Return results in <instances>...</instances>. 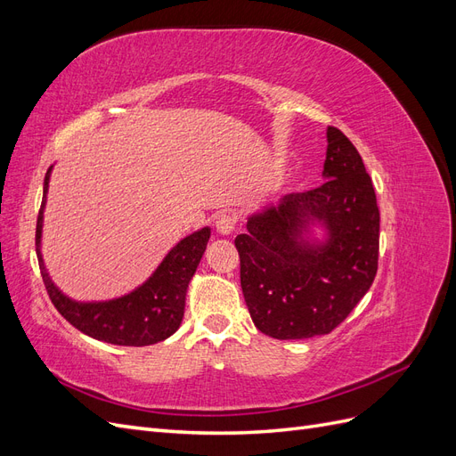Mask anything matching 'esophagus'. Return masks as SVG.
Instances as JSON below:
<instances>
[{
  "label": "esophagus",
  "instance_id": "34e87169",
  "mask_svg": "<svg viewBox=\"0 0 456 456\" xmlns=\"http://www.w3.org/2000/svg\"><path fill=\"white\" fill-rule=\"evenodd\" d=\"M236 223L238 220L232 213H220L215 220V228L218 233H223V236H230L233 228H236Z\"/></svg>",
  "mask_w": 456,
  "mask_h": 456
}]
</instances>
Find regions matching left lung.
I'll use <instances>...</instances> for the list:
<instances>
[{
  "label": "left lung",
  "mask_w": 456,
  "mask_h": 456,
  "mask_svg": "<svg viewBox=\"0 0 456 456\" xmlns=\"http://www.w3.org/2000/svg\"><path fill=\"white\" fill-rule=\"evenodd\" d=\"M325 181L285 196L247 223L236 238L240 278L253 323L280 340L327 335L375 281L380 213L360 151L337 127H327ZM322 219L330 241L301 238L309 218Z\"/></svg>",
  "instance_id": "left-lung-1"
}]
</instances>
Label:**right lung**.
<instances>
[{
	"label": "right lung",
	"mask_w": 456,
	"mask_h": 456,
	"mask_svg": "<svg viewBox=\"0 0 456 456\" xmlns=\"http://www.w3.org/2000/svg\"><path fill=\"white\" fill-rule=\"evenodd\" d=\"M49 173L51 167L45 175L44 200H41L36 224V253L41 278H44V285L54 308L81 333L96 340L118 344V346H148V344H156L171 337L183 322L186 287L205 253L211 230L203 228L184 238L165 256L154 275L131 295L108 302L79 305V302L66 298L53 285L39 251Z\"/></svg>",
	"instance_id": "right-lung-1"
}]
</instances>
